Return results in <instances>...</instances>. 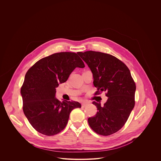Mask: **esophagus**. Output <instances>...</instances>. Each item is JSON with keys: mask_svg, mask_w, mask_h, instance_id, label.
I'll use <instances>...</instances> for the list:
<instances>
[{"mask_svg": "<svg viewBox=\"0 0 161 161\" xmlns=\"http://www.w3.org/2000/svg\"><path fill=\"white\" fill-rule=\"evenodd\" d=\"M88 103H86V102H83V103H82V104H81V106L82 107H86L87 106H88Z\"/></svg>", "mask_w": 161, "mask_h": 161, "instance_id": "esophagus-1", "label": "esophagus"}]
</instances>
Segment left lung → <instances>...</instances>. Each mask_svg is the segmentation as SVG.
<instances>
[{
    "instance_id": "8db88e82",
    "label": "left lung",
    "mask_w": 161,
    "mask_h": 161,
    "mask_svg": "<svg viewBox=\"0 0 161 161\" xmlns=\"http://www.w3.org/2000/svg\"><path fill=\"white\" fill-rule=\"evenodd\" d=\"M93 75V84L97 89L94 95L106 91L107 102L101 106L93 101L97 108L94 117H89L90 127L96 133L108 136L125 125L135 104L136 85L130 71L117 57L96 51L79 52Z\"/></svg>"
}]
</instances>
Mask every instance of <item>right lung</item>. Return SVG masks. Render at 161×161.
<instances>
[{"label": "right lung", "instance_id": "right-lung-1", "mask_svg": "<svg viewBox=\"0 0 161 161\" xmlns=\"http://www.w3.org/2000/svg\"><path fill=\"white\" fill-rule=\"evenodd\" d=\"M76 67H85L78 54L62 52L40 59L26 72L21 88L23 110L40 133L58 134L66 126L72 110L81 107L78 102H60L55 97V88L65 82Z\"/></svg>", "mask_w": 161, "mask_h": 161}]
</instances>
